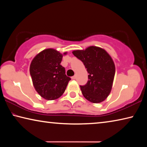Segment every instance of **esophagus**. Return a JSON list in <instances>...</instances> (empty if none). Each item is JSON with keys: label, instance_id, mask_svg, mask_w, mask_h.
<instances>
[{"label": "esophagus", "instance_id": "34e87169", "mask_svg": "<svg viewBox=\"0 0 147 147\" xmlns=\"http://www.w3.org/2000/svg\"><path fill=\"white\" fill-rule=\"evenodd\" d=\"M71 78H72V80H75V79H76V76H72V77H71Z\"/></svg>", "mask_w": 147, "mask_h": 147}]
</instances>
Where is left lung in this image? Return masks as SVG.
<instances>
[{
  "instance_id": "left-lung-1",
  "label": "left lung",
  "mask_w": 147,
  "mask_h": 147,
  "mask_svg": "<svg viewBox=\"0 0 147 147\" xmlns=\"http://www.w3.org/2000/svg\"><path fill=\"white\" fill-rule=\"evenodd\" d=\"M73 54L83 62L89 74L85 86H81L82 93L93 103L105 100L112 89L115 66L113 59L104 49L90 46L85 50H75Z\"/></svg>"
}]
</instances>
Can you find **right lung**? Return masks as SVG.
<instances>
[{
    "label": "right lung",
    "mask_w": 147,
    "mask_h": 147,
    "mask_svg": "<svg viewBox=\"0 0 147 147\" xmlns=\"http://www.w3.org/2000/svg\"><path fill=\"white\" fill-rule=\"evenodd\" d=\"M54 49H47L34 57L30 73L36 91L48 100H56L63 94L71 78L60 63L63 55Z\"/></svg>",
    "instance_id": "right-lung-1"
}]
</instances>
